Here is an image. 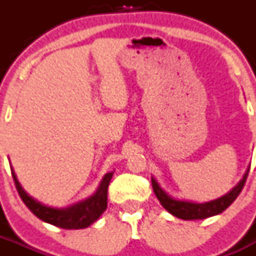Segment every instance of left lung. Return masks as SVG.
Returning <instances> with one entry per match:
<instances>
[{
	"label": "left lung",
	"mask_w": 256,
	"mask_h": 256,
	"mask_svg": "<svg viewBox=\"0 0 256 256\" xmlns=\"http://www.w3.org/2000/svg\"><path fill=\"white\" fill-rule=\"evenodd\" d=\"M248 170H250V168L244 173V178L240 181V184L236 188H232L228 194L222 195V196L218 198V199H214V200L206 202V203H192V202L188 200H178V199H174V198H172L170 195L166 194L158 186V184L154 177L151 178V181L154 195L158 196L161 206L169 214H172L178 218H182V220H202V218H211V216H214V214L224 212L237 199V196L240 195L242 188H244V182L248 180Z\"/></svg>",
	"instance_id": "left-lung-1"
}]
</instances>
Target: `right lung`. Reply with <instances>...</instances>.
<instances>
[{
  "label": "right lung",
  "mask_w": 256,
  "mask_h": 256,
  "mask_svg": "<svg viewBox=\"0 0 256 256\" xmlns=\"http://www.w3.org/2000/svg\"><path fill=\"white\" fill-rule=\"evenodd\" d=\"M12 174L14 178L15 188L19 192V196L22 198L23 203L28 207L30 211L35 214L36 218L48 222V224L62 228V229H84V228L94 224L102 216V212L106 210L108 186L112 180V176H113V172L106 173L104 176L102 184H100L95 194L87 198L86 200H82L76 204H72L66 208H53L42 204L40 202L35 200L34 198L30 196L23 190L20 184L16 180V176H15L12 168Z\"/></svg>",
  "instance_id": "add662e5"
}]
</instances>
